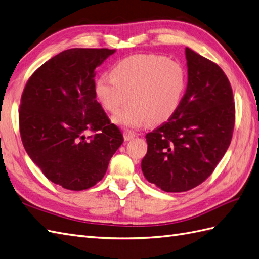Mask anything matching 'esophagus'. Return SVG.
Here are the masks:
<instances>
[{
    "mask_svg": "<svg viewBox=\"0 0 259 259\" xmlns=\"http://www.w3.org/2000/svg\"><path fill=\"white\" fill-rule=\"evenodd\" d=\"M135 137H136V134H135L134 131H131V130H124V132H123V138H124L125 141H130V140L134 139Z\"/></svg>",
    "mask_w": 259,
    "mask_h": 259,
    "instance_id": "obj_1",
    "label": "esophagus"
}]
</instances>
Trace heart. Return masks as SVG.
Instances as JSON below:
<instances>
[{
  "mask_svg": "<svg viewBox=\"0 0 259 259\" xmlns=\"http://www.w3.org/2000/svg\"><path fill=\"white\" fill-rule=\"evenodd\" d=\"M186 88V71L181 63L155 54H139L118 62L111 76L95 81L96 97L106 110L116 112V124L139 128L147 122L159 124L169 120L181 105Z\"/></svg>",
  "mask_w": 259,
  "mask_h": 259,
  "instance_id": "1",
  "label": "heart"
}]
</instances>
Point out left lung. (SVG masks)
I'll return each instance as SVG.
<instances>
[{"label": "left lung", "instance_id": "obj_1", "mask_svg": "<svg viewBox=\"0 0 259 259\" xmlns=\"http://www.w3.org/2000/svg\"><path fill=\"white\" fill-rule=\"evenodd\" d=\"M188 86L178 111L146 136L143 176L164 192H184L211 176L230 147L233 92L215 63L185 48Z\"/></svg>", "mask_w": 259, "mask_h": 259}]
</instances>
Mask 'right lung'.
I'll return each mask as SVG.
<instances>
[{"mask_svg":"<svg viewBox=\"0 0 259 259\" xmlns=\"http://www.w3.org/2000/svg\"><path fill=\"white\" fill-rule=\"evenodd\" d=\"M116 50L71 48L44 63L21 99L20 132L28 157L44 176L71 191L104 178L123 142L96 99V68ZM88 132L94 135L86 136Z\"/></svg>","mask_w":259,"mask_h":259,"instance_id":"add662e5","label":"right lung"}]
</instances>
